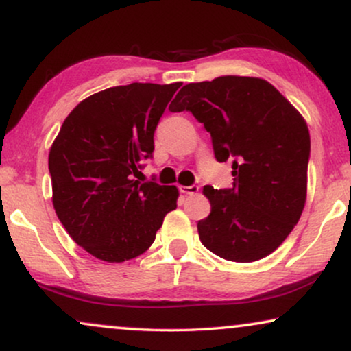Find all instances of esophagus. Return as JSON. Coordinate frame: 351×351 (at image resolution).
<instances>
[{"mask_svg": "<svg viewBox=\"0 0 351 351\" xmlns=\"http://www.w3.org/2000/svg\"><path fill=\"white\" fill-rule=\"evenodd\" d=\"M180 191L183 194L194 195V194L199 193V186H195V184H193V186H180Z\"/></svg>", "mask_w": 351, "mask_h": 351, "instance_id": "1", "label": "esophagus"}]
</instances>
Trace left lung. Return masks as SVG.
Masks as SVG:
<instances>
[{
	"label": "left lung",
	"instance_id": "left-lung-1",
	"mask_svg": "<svg viewBox=\"0 0 351 351\" xmlns=\"http://www.w3.org/2000/svg\"><path fill=\"white\" fill-rule=\"evenodd\" d=\"M170 112L189 110L210 133L215 158L232 163V188L204 194L200 242L237 263L265 258L291 234L306 199L310 132L295 107L261 78L226 75L189 83Z\"/></svg>",
	"mask_w": 351,
	"mask_h": 351
}]
</instances>
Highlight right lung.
<instances>
[{
  "label": "right lung",
  "instance_id": "obj_1",
  "mask_svg": "<svg viewBox=\"0 0 351 351\" xmlns=\"http://www.w3.org/2000/svg\"><path fill=\"white\" fill-rule=\"evenodd\" d=\"M181 83H130L82 101L49 151L56 215L96 258H136L176 208V186L134 180L152 158L154 133Z\"/></svg>",
  "mask_w": 351,
  "mask_h": 351
}]
</instances>
